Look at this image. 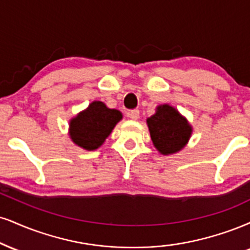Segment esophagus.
<instances>
[{
	"label": "esophagus",
	"instance_id": "34e87169",
	"mask_svg": "<svg viewBox=\"0 0 250 250\" xmlns=\"http://www.w3.org/2000/svg\"><path fill=\"white\" fill-rule=\"evenodd\" d=\"M129 117L131 120H137L140 117V110L138 109H133L130 113H129Z\"/></svg>",
	"mask_w": 250,
	"mask_h": 250
}]
</instances>
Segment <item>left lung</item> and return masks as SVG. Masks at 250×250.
<instances>
[{"instance_id": "left-lung-1", "label": "left lung", "mask_w": 250, "mask_h": 250, "mask_svg": "<svg viewBox=\"0 0 250 250\" xmlns=\"http://www.w3.org/2000/svg\"><path fill=\"white\" fill-rule=\"evenodd\" d=\"M155 148L162 155L178 152L186 146L192 134L188 120L169 104H161L146 120Z\"/></svg>"}]
</instances>
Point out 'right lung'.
I'll use <instances>...</instances> for the list:
<instances>
[{
    "mask_svg": "<svg viewBox=\"0 0 250 250\" xmlns=\"http://www.w3.org/2000/svg\"><path fill=\"white\" fill-rule=\"evenodd\" d=\"M121 119L120 110L110 109L101 101H93L70 121L71 140L88 151L98 149Z\"/></svg>",
    "mask_w": 250,
    "mask_h": 250,
    "instance_id": "right-lung-1",
    "label": "right lung"
}]
</instances>
